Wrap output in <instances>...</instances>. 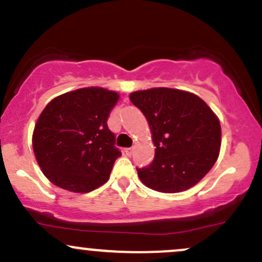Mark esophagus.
Returning <instances> with one entry per match:
<instances>
[{"label": "esophagus", "mask_w": 262, "mask_h": 262, "mask_svg": "<svg viewBox=\"0 0 262 262\" xmlns=\"http://www.w3.org/2000/svg\"><path fill=\"white\" fill-rule=\"evenodd\" d=\"M124 152H125V155L130 156L132 154H133V148H127V149H124Z\"/></svg>", "instance_id": "obj_1"}]
</instances>
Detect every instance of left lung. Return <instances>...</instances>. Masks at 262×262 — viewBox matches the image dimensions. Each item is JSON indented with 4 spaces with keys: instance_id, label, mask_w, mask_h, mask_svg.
<instances>
[{
    "instance_id": "left-lung-1",
    "label": "left lung",
    "mask_w": 262,
    "mask_h": 262,
    "mask_svg": "<svg viewBox=\"0 0 262 262\" xmlns=\"http://www.w3.org/2000/svg\"><path fill=\"white\" fill-rule=\"evenodd\" d=\"M145 116L156 146L149 166L137 169L146 187L164 193L191 188L212 169L222 143L218 117L194 93L158 87L129 95Z\"/></svg>"
}]
</instances>
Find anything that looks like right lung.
<instances>
[{
    "label": "right lung",
    "mask_w": 262,
    "mask_h": 262,
    "mask_svg": "<svg viewBox=\"0 0 262 262\" xmlns=\"http://www.w3.org/2000/svg\"><path fill=\"white\" fill-rule=\"evenodd\" d=\"M119 95L85 87L55 97L39 116L32 144L41 171L66 191L87 193L108 181L121 151L108 129Z\"/></svg>",
    "instance_id": "1"
}]
</instances>
